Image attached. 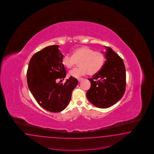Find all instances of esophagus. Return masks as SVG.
Masks as SVG:
<instances>
[{"label": "esophagus", "mask_w": 154, "mask_h": 154, "mask_svg": "<svg viewBox=\"0 0 154 154\" xmlns=\"http://www.w3.org/2000/svg\"><path fill=\"white\" fill-rule=\"evenodd\" d=\"M78 81L79 82H80V81H81L82 79H82V78H80V79H78Z\"/></svg>", "instance_id": "esophagus-1"}]
</instances>
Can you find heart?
<instances>
[{
    "instance_id": "obj_1",
    "label": "heart",
    "mask_w": 154,
    "mask_h": 154,
    "mask_svg": "<svg viewBox=\"0 0 154 154\" xmlns=\"http://www.w3.org/2000/svg\"><path fill=\"white\" fill-rule=\"evenodd\" d=\"M79 68L70 70L69 75L75 78L87 75H93L98 73L104 64L105 56L102 52L94 51L88 47L76 48L72 52V56L66 54L63 57L62 64L67 69H71L79 62Z\"/></svg>"
}]
</instances>
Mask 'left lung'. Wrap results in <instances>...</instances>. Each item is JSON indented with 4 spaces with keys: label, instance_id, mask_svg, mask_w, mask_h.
<instances>
[{
    "label": "left lung",
    "instance_id": "left-lung-1",
    "mask_svg": "<svg viewBox=\"0 0 154 154\" xmlns=\"http://www.w3.org/2000/svg\"><path fill=\"white\" fill-rule=\"evenodd\" d=\"M104 47V64L98 73L89 79L91 87L86 93L89 102L100 108L109 107L117 102L122 97L126 87L124 61L111 48Z\"/></svg>",
    "mask_w": 154,
    "mask_h": 154
}]
</instances>
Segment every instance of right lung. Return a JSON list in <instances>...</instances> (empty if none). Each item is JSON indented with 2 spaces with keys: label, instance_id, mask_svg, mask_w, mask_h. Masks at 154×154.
<instances>
[{
  "label": "right lung",
  "instance_id": "add662e5",
  "mask_svg": "<svg viewBox=\"0 0 154 154\" xmlns=\"http://www.w3.org/2000/svg\"><path fill=\"white\" fill-rule=\"evenodd\" d=\"M58 45L47 46L31 58L28 70V87L38 103L47 111L59 112L70 102L72 93L79 83L70 77L65 84L57 82L64 79L66 73L61 60L63 55Z\"/></svg>",
  "mask_w": 154,
  "mask_h": 154
}]
</instances>
